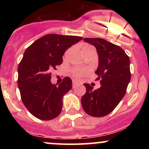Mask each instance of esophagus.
<instances>
[{"instance_id": "esophagus-1", "label": "esophagus", "mask_w": 149, "mask_h": 149, "mask_svg": "<svg viewBox=\"0 0 149 149\" xmlns=\"http://www.w3.org/2000/svg\"><path fill=\"white\" fill-rule=\"evenodd\" d=\"M78 85V83H77L76 81H75V80H73V83H72L73 88H76V87Z\"/></svg>"}]
</instances>
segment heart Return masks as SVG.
I'll return each instance as SVG.
<instances>
[{"mask_svg":"<svg viewBox=\"0 0 149 149\" xmlns=\"http://www.w3.org/2000/svg\"><path fill=\"white\" fill-rule=\"evenodd\" d=\"M92 49H93V47H92V46L85 44V45L82 47V52H83V54H85V53H88L90 52V51ZM81 72V70H76V71H74V76L76 77L79 76Z\"/></svg>","mask_w":149,"mask_h":149,"instance_id":"b5f03b06","label":"heart"}]
</instances>
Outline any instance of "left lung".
<instances>
[{
  "instance_id": "left-lung-1",
  "label": "left lung",
  "mask_w": 149,
  "mask_h": 149,
  "mask_svg": "<svg viewBox=\"0 0 149 149\" xmlns=\"http://www.w3.org/2000/svg\"><path fill=\"white\" fill-rule=\"evenodd\" d=\"M84 40L97 49L99 64L95 73L101 86L93 90L90 84L84 83L86 92L81 104L88 115L103 117L110 113L125 95L131 78L130 59L120 47L104 39L85 38Z\"/></svg>"
}]
</instances>
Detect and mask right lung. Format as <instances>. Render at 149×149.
Returning <instances> with one entry per match:
<instances>
[{"label":"right lung","mask_w":149,"mask_h":149,"mask_svg":"<svg viewBox=\"0 0 149 149\" xmlns=\"http://www.w3.org/2000/svg\"><path fill=\"white\" fill-rule=\"evenodd\" d=\"M83 38L47 34L25 50L18 66V88L28 111L42 120L55 118L62 109V98L72 88V80L64 78L58 86L51 83L53 69L62 64L67 49Z\"/></svg>","instance_id":"right-lung-1"}]
</instances>
